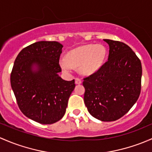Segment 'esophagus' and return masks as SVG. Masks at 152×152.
<instances>
[{
  "label": "esophagus",
  "instance_id": "obj_1",
  "mask_svg": "<svg viewBox=\"0 0 152 152\" xmlns=\"http://www.w3.org/2000/svg\"><path fill=\"white\" fill-rule=\"evenodd\" d=\"M75 83H76V84H81V80L79 78H76L75 79Z\"/></svg>",
  "mask_w": 152,
  "mask_h": 152
}]
</instances>
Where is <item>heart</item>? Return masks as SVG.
<instances>
[{"mask_svg":"<svg viewBox=\"0 0 152 152\" xmlns=\"http://www.w3.org/2000/svg\"><path fill=\"white\" fill-rule=\"evenodd\" d=\"M105 49L102 45L81 46L73 49L62 58L60 65L66 73H71L73 68H77L82 75H91L96 72L104 60Z\"/></svg>","mask_w":152,"mask_h":152,"instance_id":"b5f03b06","label":"heart"}]
</instances>
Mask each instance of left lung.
I'll use <instances>...</instances> for the list:
<instances>
[{
  "mask_svg": "<svg viewBox=\"0 0 152 152\" xmlns=\"http://www.w3.org/2000/svg\"><path fill=\"white\" fill-rule=\"evenodd\" d=\"M103 41L109 46L108 60L98 71L84 79V101L93 117L112 122L127 114L138 100L142 66L127 44L110 39Z\"/></svg>",
  "mask_w": 152,
  "mask_h": 152,
  "instance_id": "obj_1",
  "label": "left lung"
}]
</instances>
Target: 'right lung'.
<instances>
[{
    "mask_svg": "<svg viewBox=\"0 0 152 152\" xmlns=\"http://www.w3.org/2000/svg\"><path fill=\"white\" fill-rule=\"evenodd\" d=\"M63 46L57 41H38L19 53L11 73V86L19 108L40 124L57 122L65 114L74 79L59 76Z\"/></svg>",
    "mask_w": 152,
    "mask_h": 152,
    "instance_id": "right-lung-1",
    "label": "right lung"
}]
</instances>
